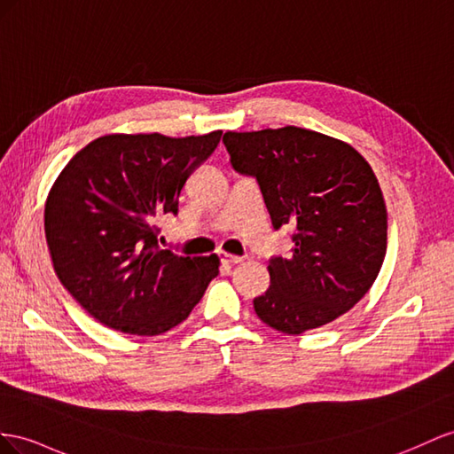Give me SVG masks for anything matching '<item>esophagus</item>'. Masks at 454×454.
<instances>
[{
	"label": "esophagus",
	"instance_id": "1",
	"mask_svg": "<svg viewBox=\"0 0 454 454\" xmlns=\"http://www.w3.org/2000/svg\"><path fill=\"white\" fill-rule=\"evenodd\" d=\"M220 261L224 264H239L243 262V257H238V254H230V253H220Z\"/></svg>",
	"mask_w": 454,
	"mask_h": 454
}]
</instances>
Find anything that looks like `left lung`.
<instances>
[{
    "mask_svg": "<svg viewBox=\"0 0 454 454\" xmlns=\"http://www.w3.org/2000/svg\"><path fill=\"white\" fill-rule=\"evenodd\" d=\"M236 172L257 180L274 230L294 249L269 261L257 317L299 335L351 310L374 284L387 247V211L374 170L348 144L305 128L226 132Z\"/></svg>",
    "mask_w": 454,
    "mask_h": 454,
    "instance_id": "left-lung-1",
    "label": "left lung"
}]
</instances>
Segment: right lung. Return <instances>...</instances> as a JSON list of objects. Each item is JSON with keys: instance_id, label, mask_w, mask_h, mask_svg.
Returning a JSON list of instances; mask_svg holds the SVG:
<instances>
[{"instance_id": "obj_1", "label": "right lung", "mask_w": 454, "mask_h": 454, "mask_svg": "<svg viewBox=\"0 0 454 454\" xmlns=\"http://www.w3.org/2000/svg\"><path fill=\"white\" fill-rule=\"evenodd\" d=\"M220 136H101L57 176L43 213L53 269L103 326L165 333L190 317L218 276L216 254L192 259L160 249L157 223L178 215L182 188Z\"/></svg>"}]
</instances>
